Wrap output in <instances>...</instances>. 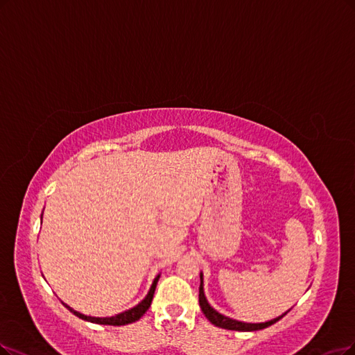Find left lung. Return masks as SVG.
<instances>
[{
	"instance_id": "left-lung-1",
	"label": "left lung",
	"mask_w": 355,
	"mask_h": 355,
	"mask_svg": "<svg viewBox=\"0 0 355 355\" xmlns=\"http://www.w3.org/2000/svg\"><path fill=\"white\" fill-rule=\"evenodd\" d=\"M199 304H200V309H202L203 314H205V316L207 318V320L211 322L212 324H215L218 327H222V329L240 331V332H253V331L265 329V327H268V326H270L273 323H277L279 319H282L285 314L288 313L286 311V313L282 314V316L273 319V320H269V322H265V323H244V322L230 319L227 316H222L220 313L214 310L207 303V300H206L205 293H203V278H202V275H200V286H199Z\"/></svg>"
}]
</instances>
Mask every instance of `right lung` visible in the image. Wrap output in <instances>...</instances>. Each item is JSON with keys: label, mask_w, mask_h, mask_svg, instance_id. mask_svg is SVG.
<instances>
[{"label": "right lung", "mask_w": 355, "mask_h": 355, "mask_svg": "<svg viewBox=\"0 0 355 355\" xmlns=\"http://www.w3.org/2000/svg\"><path fill=\"white\" fill-rule=\"evenodd\" d=\"M157 279H159V275L155 278L150 290H149V294L146 295V298H144L141 303H139L136 307L130 309L127 311H123L120 314H116V316H112V318H92V316H85V314L78 313L76 310H73L71 307H69L67 304H64L65 307H67L73 314H76L77 318H80L83 320H87V322H92V323H98V324H111V326H123V324H128V323H133L136 320H139L144 313L148 311V309L150 307L152 304V300H153V294H155V288H156V284H157Z\"/></svg>", "instance_id": "obj_1"}]
</instances>
